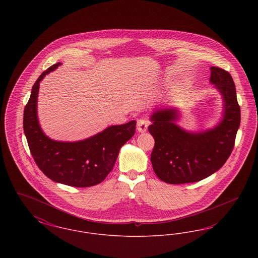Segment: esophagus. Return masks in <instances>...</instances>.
Instances as JSON below:
<instances>
[{
    "instance_id": "34e87169",
    "label": "esophagus",
    "mask_w": 258,
    "mask_h": 258,
    "mask_svg": "<svg viewBox=\"0 0 258 258\" xmlns=\"http://www.w3.org/2000/svg\"><path fill=\"white\" fill-rule=\"evenodd\" d=\"M149 122L146 119H140L137 121V131L139 133H145L147 131Z\"/></svg>"
}]
</instances>
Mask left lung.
Returning <instances> with one entry per match:
<instances>
[{"label":"left lung","mask_w":258,"mask_h":258,"mask_svg":"<svg viewBox=\"0 0 258 258\" xmlns=\"http://www.w3.org/2000/svg\"><path fill=\"white\" fill-rule=\"evenodd\" d=\"M210 70V82L223 100L222 119L215 127L186 132L176 123L179 115L174 108L158 109L150 118L148 130L155 139L151 161L156 175L165 183L201 181L218 171L232 153L241 122L235 84L228 72L217 67Z\"/></svg>","instance_id":"obj_1"}]
</instances>
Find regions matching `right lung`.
I'll return each mask as SVG.
<instances>
[{"label": "right lung", "instance_id": "right-lung-1", "mask_svg": "<svg viewBox=\"0 0 258 258\" xmlns=\"http://www.w3.org/2000/svg\"><path fill=\"white\" fill-rule=\"evenodd\" d=\"M61 62L37 78L26 104L23 127L31 154L38 168L56 183L87 187L101 183L113 169L123 144L135 133V121L110 125L101 133L76 142L55 141L44 135L37 119L39 82Z\"/></svg>", "mask_w": 258, "mask_h": 258}]
</instances>
